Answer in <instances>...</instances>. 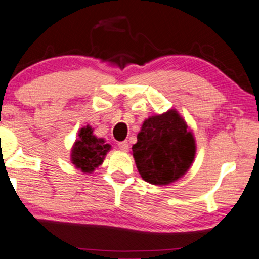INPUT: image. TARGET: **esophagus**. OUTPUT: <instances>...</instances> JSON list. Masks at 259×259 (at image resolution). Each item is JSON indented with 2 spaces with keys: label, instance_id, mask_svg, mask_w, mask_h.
<instances>
[{
  "label": "esophagus",
  "instance_id": "obj_1",
  "mask_svg": "<svg viewBox=\"0 0 259 259\" xmlns=\"http://www.w3.org/2000/svg\"><path fill=\"white\" fill-rule=\"evenodd\" d=\"M118 147L121 151H127L128 150V143L127 141H120V143H118Z\"/></svg>",
  "mask_w": 259,
  "mask_h": 259
}]
</instances>
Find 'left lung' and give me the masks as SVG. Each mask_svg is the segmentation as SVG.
Instances as JSON below:
<instances>
[{
    "label": "left lung",
    "instance_id": "8db88e82",
    "mask_svg": "<svg viewBox=\"0 0 259 259\" xmlns=\"http://www.w3.org/2000/svg\"><path fill=\"white\" fill-rule=\"evenodd\" d=\"M132 154L145 182L168 185L185 175L196 155V141L176 109L146 119Z\"/></svg>",
    "mask_w": 259,
    "mask_h": 259
}]
</instances>
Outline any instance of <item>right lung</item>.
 I'll list each match as a JSON object with an SVG mask.
<instances>
[{"instance_id": "1", "label": "right lung", "mask_w": 259, "mask_h": 259, "mask_svg": "<svg viewBox=\"0 0 259 259\" xmlns=\"http://www.w3.org/2000/svg\"><path fill=\"white\" fill-rule=\"evenodd\" d=\"M77 137L72 148L70 160L76 168L84 173H92L104 162L111 145L106 144L102 138L93 136V130L88 125L79 131Z\"/></svg>"}]
</instances>
